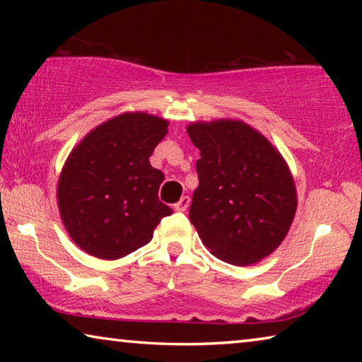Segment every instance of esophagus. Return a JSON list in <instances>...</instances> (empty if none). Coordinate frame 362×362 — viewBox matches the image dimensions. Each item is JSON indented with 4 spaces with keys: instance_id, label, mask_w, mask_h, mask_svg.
Segmentation results:
<instances>
[{
    "instance_id": "34e87169",
    "label": "esophagus",
    "mask_w": 362,
    "mask_h": 362,
    "mask_svg": "<svg viewBox=\"0 0 362 362\" xmlns=\"http://www.w3.org/2000/svg\"><path fill=\"white\" fill-rule=\"evenodd\" d=\"M188 206H189V198L188 196H182V198L179 199V203L174 206V209L179 212H185L188 209Z\"/></svg>"
}]
</instances>
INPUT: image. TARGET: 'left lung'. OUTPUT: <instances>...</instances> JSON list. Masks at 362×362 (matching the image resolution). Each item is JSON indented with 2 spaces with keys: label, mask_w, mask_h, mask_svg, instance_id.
<instances>
[{
  "label": "left lung",
  "mask_w": 362,
  "mask_h": 362,
  "mask_svg": "<svg viewBox=\"0 0 362 362\" xmlns=\"http://www.w3.org/2000/svg\"><path fill=\"white\" fill-rule=\"evenodd\" d=\"M187 131L201 155L189 222L217 259L252 265L283 243L296 216L289 168L246 122H194Z\"/></svg>",
  "instance_id": "8db88e82"
}]
</instances>
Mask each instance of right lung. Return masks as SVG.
Here are the masks:
<instances>
[{"label": "right lung", "mask_w": 362, "mask_h": 362, "mask_svg": "<svg viewBox=\"0 0 362 362\" xmlns=\"http://www.w3.org/2000/svg\"><path fill=\"white\" fill-rule=\"evenodd\" d=\"M168 124L146 113L119 115L70 153L57 201L66 231L84 252L121 259L148 244L161 218L173 214L158 198L164 174L148 159Z\"/></svg>", "instance_id": "right-lung-1"}]
</instances>
